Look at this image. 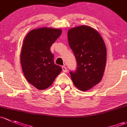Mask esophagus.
Wrapping results in <instances>:
<instances>
[{"instance_id": "esophagus-1", "label": "esophagus", "mask_w": 127, "mask_h": 127, "mask_svg": "<svg viewBox=\"0 0 127 127\" xmlns=\"http://www.w3.org/2000/svg\"><path fill=\"white\" fill-rule=\"evenodd\" d=\"M62 71H63L64 73H65V72H66V71H67V68H66V66H62Z\"/></svg>"}]
</instances>
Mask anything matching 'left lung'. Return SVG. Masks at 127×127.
Listing matches in <instances>:
<instances>
[{
	"instance_id": "8db88e82",
	"label": "left lung",
	"mask_w": 127,
	"mask_h": 127,
	"mask_svg": "<svg viewBox=\"0 0 127 127\" xmlns=\"http://www.w3.org/2000/svg\"><path fill=\"white\" fill-rule=\"evenodd\" d=\"M68 40L77 63L76 71H70L73 83L82 91L91 89L100 83L105 68L104 41L97 31L87 26L69 30Z\"/></svg>"
}]
</instances>
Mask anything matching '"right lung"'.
<instances>
[{
  "mask_svg": "<svg viewBox=\"0 0 127 127\" xmlns=\"http://www.w3.org/2000/svg\"><path fill=\"white\" fill-rule=\"evenodd\" d=\"M61 33V29L43 27L30 31L25 38L21 54L22 69L27 81L38 89L49 87L62 71L54 64L50 51Z\"/></svg>",
  "mask_w": 127,
  "mask_h": 127,
  "instance_id": "right-lung-1",
  "label": "right lung"
}]
</instances>
